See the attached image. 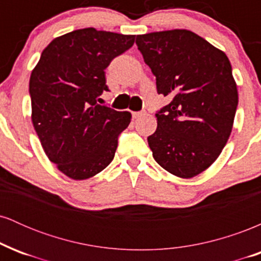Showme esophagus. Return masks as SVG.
Instances as JSON below:
<instances>
[{"label":"esophagus","mask_w":261,"mask_h":261,"mask_svg":"<svg viewBox=\"0 0 261 261\" xmlns=\"http://www.w3.org/2000/svg\"><path fill=\"white\" fill-rule=\"evenodd\" d=\"M146 115V112H134L133 113V118L134 119H139L141 118V116Z\"/></svg>","instance_id":"obj_1"}]
</instances>
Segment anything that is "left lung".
Masks as SVG:
<instances>
[{"label":"left lung","mask_w":261,"mask_h":261,"mask_svg":"<svg viewBox=\"0 0 261 261\" xmlns=\"http://www.w3.org/2000/svg\"><path fill=\"white\" fill-rule=\"evenodd\" d=\"M136 45L170 103L147 137L154 161L170 174L190 179L221 154L232 133L238 91L227 55L187 31L137 35Z\"/></svg>","instance_id":"1"}]
</instances>
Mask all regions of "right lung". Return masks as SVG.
<instances>
[{"label":"right lung","mask_w":261,"mask_h":261,"mask_svg":"<svg viewBox=\"0 0 261 261\" xmlns=\"http://www.w3.org/2000/svg\"><path fill=\"white\" fill-rule=\"evenodd\" d=\"M134 41L135 35L79 29L54 39L33 68V126L50 162L73 180L89 179L107 168L119 134L130 124V113L98 101L109 91L104 70Z\"/></svg>","instance_id":"right-lung-1"}]
</instances>
